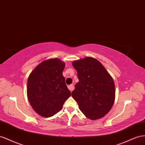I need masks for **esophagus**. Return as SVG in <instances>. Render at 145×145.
Returning <instances> with one entry per match:
<instances>
[{
  "label": "esophagus",
  "instance_id": "obj_1",
  "mask_svg": "<svg viewBox=\"0 0 145 145\" xmlns=\"http://www.w3.org/2000/svg\"><path fill=\"white\" fill-rule=\"evenodd\" d=\"M68 88L70 90V92H72V91H73L74 89V86H73V85H69L68 86Z\"/></svg>",
  "mask_w": 145,
  "mask_h": 145
}]
</instances>
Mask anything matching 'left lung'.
Here are the masks:
<instances>
[{
  "label": "left lung",
  "mask_w": 145,
  "mask_h": 145,
  "mask_svg": "<svg viewBox=\"0 0 145 145\" xmlns=\"http://www.w3.org/2000/svg\"><path fill=\"white\" fill-rule=\"evenodd\" d=\"M79 82L72 92L80 110L92 120L100 119L109 112L115 98L112 77L100 61L92 57L74 61Z\"/></svg>",
  "instance_id": "left-lung-1"
}]
</instances>
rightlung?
<instances>
[{
  "mask_svg": "<svg viewBox=\"0 0 145 145\" xmlns=\"http://www.w3.org/2000/svg\"><path fill=\"white\" fill-rule=\"evenodd\" d=\"M65 65L58 58L45 60L33 70L28 78V100L40 116H53L71 95L63 75Z\"/></svg>",
  "mask_w": 145,
  "mask_h": 145,
  "instance_id": "add662e5",
  "label": "right lung"
}]
</instances>
